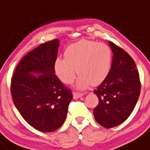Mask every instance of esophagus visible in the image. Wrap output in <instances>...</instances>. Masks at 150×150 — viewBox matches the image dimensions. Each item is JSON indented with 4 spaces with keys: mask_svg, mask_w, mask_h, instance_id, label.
<instances>
[{
    "mask_svg": "<svg viewBox=\"0 0 150 150\" xmlns=\"http://www.w3.org/2000/svg\"><path fill=\"white\" fill-rule=\"evenodd\" d=\"M83 96V93H73V98L78 99L79 98Z\"/></svg>",
    "mask_w": 150,
    "mask_h": 150,
    "instance_id": "obj_1",
    "label": "esophagus"
}]
</instances>
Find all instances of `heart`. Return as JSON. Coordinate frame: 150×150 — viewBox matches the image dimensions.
<instances>
[{
	"label": "heart",
	"mask_w": 150,
	"mask_h": 150,
	"mask_svg": "<svg viewBox=\"0 0 150 150\" xmlns=\"http://www.w3.org/2000/svg\"><path fill=\"white\" fill-rule=\"evenodd\" d=\"M64 56V59L57 57L54 60L55 75L63 83L70 85L78 72L80 75L76 88L79 90L86 89L91 85H100L111 71L113 54L106 44L81 39L69 45Z\"/></svg>",
	"instance_id": "b5f03b06"
}]
</instances>
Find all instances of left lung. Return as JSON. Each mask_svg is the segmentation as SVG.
<instances>
[{
	"mask_svg": "<svg viewBox=\"0 0 150 150\" xmlns=\"http://www.w3.org/2000/svg\"><path fill=\"white\" fill-rule=\"evenodd\" d=\"M113 52L110 73L94 93L99 99L94 108L96 121L105 128L122 124L133 111L140 94L139 75L134 59L126 51L108 42Z\"/></svg>",
	"mask_w": 150,
	"mask_h": 150,
	"instance_id": "1",
	"label": "left lung"
}]
</instances>
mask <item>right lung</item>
<instances>
[{
	"label": "right lung",
	"instance_id": "add662e5",
	"mask_svg": "<svg viewBox=\"0 0 150 150\" xmlns=\"http://www.w3.org/2000/svg\"><path fill=\"white\" fill-rule=\"evenodd\" d=\"M59 39L50 41L25 55L11 84L13 103L24 120L43 132L58 129L64 122L72 99L54 71Z\"/></svg>",
	"mask_w": 150,
	"mask_h": 150
}]
</instances>
